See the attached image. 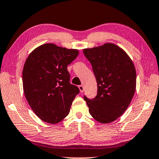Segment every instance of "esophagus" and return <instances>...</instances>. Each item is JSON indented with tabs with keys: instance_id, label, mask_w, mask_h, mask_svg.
Wrapping results in <instances>:
<instances>
[{
	"instance_id": "1",
	"label": "esophagus",
	"mask_w": 159,
	"mask_h": 159,
	"mask_svg": "<svg viewBox=\"0 0 159 159\" xmlns=\"http://www.w3.org/2000/svg\"><path fill=\"white\" fill-rule=\"evenodd\" d=\"M79 89H80V91L81 92V93H82V92L84 91V87L82 86V85H80Z\"/></svg>"
}]
</instances>
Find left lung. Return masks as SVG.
<instances>
[{
    "instance_id": "8db88e82",
    "label": "left lung",
    "mask_w": 159,
    "mask_h": 159,
    "mask_svg": "<svg viewBox=\"0 0 159 159\" xmlns=\"http://www.w3.org/2000/svg\"><path fill=\"white\" fill-rule=\"evenodd\" d=\"M83 53L92 64L98 83L95 98L84 96L89 112L101 123H111L123 114L134 95V64L125 52L114 43L84 49Z\"/></svg>"
}]
</instances>
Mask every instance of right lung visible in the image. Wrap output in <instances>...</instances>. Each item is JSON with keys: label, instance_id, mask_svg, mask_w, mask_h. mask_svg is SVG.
<instances>
[{"label": "right lung", "instance_id": "1", "mask_svg": "<svg viewBox=\"0 0 159 159\" xmlns=\"http://www.w3.org/2000/svg\"><path fill=\"white\" fill-rule=\"evenodd\" d=\"M79 54L54 43H45L29 54L23 70V87L30 107L48 123L56 124L68 116L77 86L70 84L67 66Z\"/></svg>", "mask_w": 159, "mask_h": 159}]
</instances>
